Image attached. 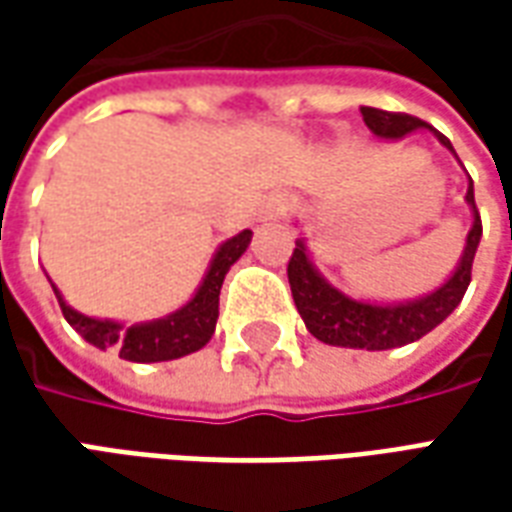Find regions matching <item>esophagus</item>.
<instances>
[{"instance_id":"obj_1","label":"esophagus","mask_w":512,"mask_h":512,"mask_svg":"<svg viewBox=\"0 0 512 512\" xmlns=\"http://www.w3.org/2000/svg\"><path fill=\"white\" fill-rule=\"evenodd\" d=\"M285 211H288V202H285V197L271 194V197H266V200L260 202V211H257V216H260V222H274V219H279Z\"/></svg>"}]
</instances>
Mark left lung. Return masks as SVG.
<instances>
[{"instance_id":"obj_1","label":"left lung","mask_w":512,"mask_h":512,"mask_svg":"<svg viewBox=\"0 0 512 512\" xmlns=\"http://www.w3.org/2000/svg\"><path fill=\"white\" fill-rule=\"evenodd\" d=\"M362 117L376 139H403L414 131H430L439 139V145L447 147L455 156L450 139L417 117L392 115V112L373 109V106H362ZM458 164H461V158H458ZM466 205L472 211V227L466 233V244H463L458 263L441 285L422 296H414V299L373 301L348 296L340 288H334L312 263L307 238L304 235L296 238V249L288 263V279L296 310L312 337L326 345H337V348L389 351V348L417 343L419 337H425L441 321H447V315H452V310L461 304L463 293L472 282V263L480 238H483V224H480V213L474 205L472 178L466 186Z\"/></svg>"}]
</instances>
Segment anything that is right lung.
<instances>
[{
  "mask_svg": "<svg viewBox=\"0 0 512 512\" xmlns=\"http://www.w3.org/2000/svg\"><path fill=\"white\" fill-rule=\"evenodd\" d=\"M249 241H252V230H241L233 238L222 241L219 249L213 252L205 274H202V282L191 293V299L175 312H169L164 318H153V321L123 323L115 321V318L84 315V312L73 310L60 293V288L51 279L49 282L54 296L60 301L65 321L71 323L73 329L82 334L90 345L101 348V351L117 348L120 359L139 362V365L169 362V359L194 354V351H200V348L211 343L213 332H216V321H219L222 282L235 260L246 252Z\"/></svg>",
  "mask_w": 512,
  "mask_h": 512,
  "instance_id": "1",
  "label": "right lung"
}]
</instances>
